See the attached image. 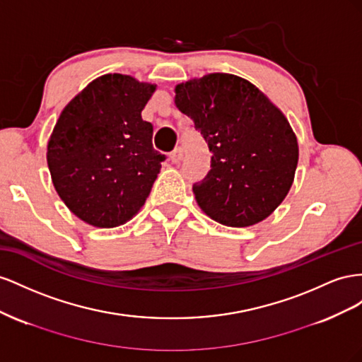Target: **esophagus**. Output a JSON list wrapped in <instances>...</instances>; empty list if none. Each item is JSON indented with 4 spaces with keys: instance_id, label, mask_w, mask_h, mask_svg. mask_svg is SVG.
<instances>
[{
    "instance_id": "34e87169",
    "label": "esophagus",
    "mask_w": 362,
    "mask_h": 362,
    "mask_svg": "<svg viewBox=\"0 0 362 362\" xmlns=\"http://www.w3.org/2000/svg\"><path fill=\"white\" fill-rule=\"evenodd\" d=\"M182 158H183V150H182L180 147L174 148V150L170 153V159H171L173 163H179V162L182 160Z\"/></svg>"
}]
</instances>
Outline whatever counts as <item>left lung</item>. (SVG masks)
Masks as SVG:
<instances>
[{"label":"left lung","mask_w":362,"mask_h":362,"mask_svg":"<svg viewBox=\"0 0 362 362\" xmlns=\"http://www.w3.org/2000/svg\"><path fill=\"white\" fill-rule=\"evenodd\" d=\"M174 101L212 153L211 171L192 187L200 209L230 227L272 215L298 160L297 138L281 109L249 80L224 72L177 85Z\"/></svg>","instance_id":"obj_1"}]
</instances>
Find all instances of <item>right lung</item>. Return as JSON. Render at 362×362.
Segmentation results:
<instances>
[{
    "mask_svg": "<svg viewBox=\"0 0 362 362\" xmlns=\"http://www.w3.org/2000/svg\"><path fill=\"white\" fill-rule=\"evenodd\" d=\"M156 85L132 76L95 78L62 110L47 147L59 197L80 220L117 227L146 203L165 154L141 117Z\"/></svg>",
    "mask_w": 362,
    "mask_h": 362,
    "instance_id": "right-lung-1",
    "label": "right lung"
}]
</instances>
